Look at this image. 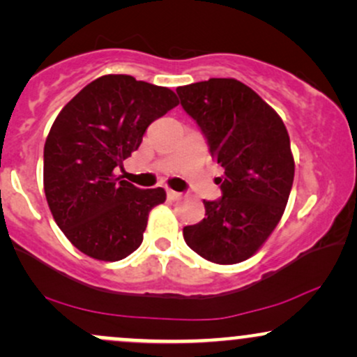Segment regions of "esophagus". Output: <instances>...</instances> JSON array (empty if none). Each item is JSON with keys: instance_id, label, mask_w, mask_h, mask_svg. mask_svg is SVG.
Instances as JSON below:
<instances>
[{"instance_id": "obj_1", "label": "esophagus", "mask_w": 357, "mask_h": 357, "mask_svg": "<svg viewBox=\"0 0 357 357\" xmlns=\"http://www.w3.org/2000/svg\"><path fill=\"white\" fill-rule=\"evenodd\" d=\"M167 198H169V199H179V198H181V192L173 191V190H167Z\"/></svg>"}]
</instances>
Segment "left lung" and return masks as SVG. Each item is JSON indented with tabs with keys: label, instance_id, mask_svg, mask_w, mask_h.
<instances>
[{
	"label": "left lung",
	"instance_id": "left-lung-1",
	"mask_svg": "<svg viewBox=\"0 0 357 357\" xmlns=\"http://www.w3.org/2000/svg\"><path fill=\"white\" fill-rule=\"evenodd\" d=\"M183 109L225 169L221 198L204 199V218L183 228L198 255L220 265L257 253L284 215L294 183V155L284 122L235 79H210L176 89Z\"/></svg>",
	"mask_w": 357,
	"mask_h": 357
}]
</instances>
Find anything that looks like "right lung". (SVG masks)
Segmentation results:
<instances>
[{"instance_id": "right-lung-1", "label": "right lung", "mask_w": 357, "mask_h": 357, "mask_svg": "<svg viewBox=\"0 0 357 357\" xmlns=\"http://www.w3.org/2000/svg\"><path fill=\"white\" fill-rule=\"evenodd\" d=\"M179 104L173 90L130 75L90 82L60 110L43 149V188L59 228L85 255L117 261L137 250L162 188L139 190L114 171L151 122Z\"/></svg>"}]
</instances>
